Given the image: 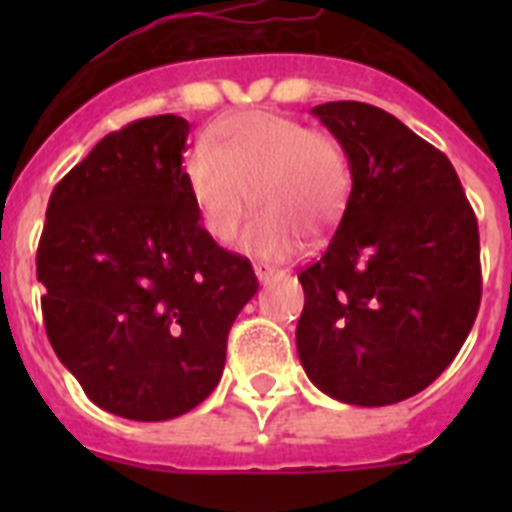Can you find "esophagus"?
Segmentation results:
<instances>
[{"label":"esophagus","instance_id":"obj_1","mask_svg":"<svg viewBox=\"0 0 512 512\" xmlns=\"http://www.w3.org/2000/svg\"><path fill=\"white\" fill-rule=\"evenodd\" d=\"M253 271H256V277H259V282H269V279L277 277V269L269 264H253Z\"/></svg>","mask_w":512,"mask_h":512}]
</instances>
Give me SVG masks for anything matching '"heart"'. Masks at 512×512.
<instances>
[{"instance_id":"obj_1","label":"heart","mask_w":512,"mask_h":512,"mask_svg":"<svg viewBox=\"0 0 512 512\" xmlns=\"http://www.w3.org/2000/svg\"><path fill=\"white\" fill-rule=\"evenodd\" d=\"M184 182L202 228L228 243L241 225L248 194L256 215L238 248L279 261L297 235L320 238L341 223L351 200V161L341 140L279 112L248 110L220 120L184 161Z\"/></svg>"}]
</instances>
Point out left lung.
Masks as SVG:
<instances>
[{"label": "left lung", "mask_w": 512, "mask_h": 512, "mask_svg": "<svg viewBox=\"0 0 512 512\" xmlns=\"http://www.w3.org/2000/svg\"><path fill=\"white\" fill-rule=\"evenodd\" d=\"M312 115L346 148L354 187L330 246L300 271L297 354L333 400L392 405L425 390L472 330L477 217L449 158L395 115L364 102Z\"/></svg>", "instance_id": "8db88e82"}]
</instances>
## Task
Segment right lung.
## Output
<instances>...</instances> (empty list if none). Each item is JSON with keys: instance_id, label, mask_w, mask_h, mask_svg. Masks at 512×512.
<instances>
[{"instance_id": "right-lung-1", "label": "right lung", "mask_w": 512, "mask_h": 512, "mask_svg": "<svg viewBox=\"0 0 512 512\" xmlns=\"http://www.w3.org/2000/svg\"><path fill=\"white\" fill-rule=\"evenodd\" d=\"M187 135L176 115L104 135L56 184L38 243L53 351L94 405L146 423L215 390L230 325L259 289L251 261L200 225Z\"/></svg>"}]
</instances>
